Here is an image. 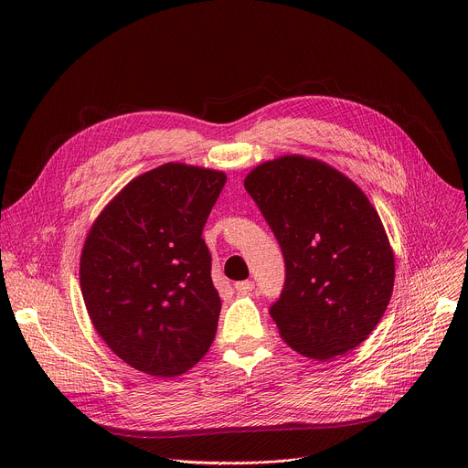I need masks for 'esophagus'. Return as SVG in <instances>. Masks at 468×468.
Here are the masks:
<instances>
[{
	"label": "esophagus",
	"instance_id": "34e87169",
	"mask_svg": "<svg viewBox=\"0 0 468 468\" xmlns=\"http://www.w3.org/2000/svg\"><path fill=\"white\" fill-rule=\"evenodd\" d=\"M253 287H255L253 282H239V283H235V289H237V292H240V294L251 292Z\"/></svg>",
	"mask_w": 468,
	"mask_h": 468
}]
</instances>
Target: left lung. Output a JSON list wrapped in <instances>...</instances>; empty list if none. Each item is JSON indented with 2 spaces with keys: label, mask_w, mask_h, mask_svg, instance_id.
<instances>
[{
  "label": "left lung",
  "mask_w": 468,
  "mask_h": 468,
  "mask_svg": "<svg viewBox=\"0 0 468 468\" xmlns=\"http://www.w3.org/2000/svg\"><path fill=\"white\" fill-rule=\"evenodd\" d=\"M285 257V287L271 307L282 339L327 361L368 339L394 287V253L367 194L313 157L282 155L244 179Z\"/></svg>",
  "instance_id": "obj_1"
}]
</instances>
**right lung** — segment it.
Segmentation results:
<instances>
[{
    "label": "right lung",
    "mask_w": 468,
    "mask_h": 468,
    "mask_svg": "<svg viewBox=\"0 0 468 468\" xmlns=\"http://www.w3.org/2000/svg\"><path fill=\"white\" fill-rule=\"evenodd\" d=\"M226 179L161 165L129 181L85 239L80 283L94 329L144 374H185L215 339L222 303L202 231Z\"/></svg>",
    "instance_id": "1"
}]
</instances>
